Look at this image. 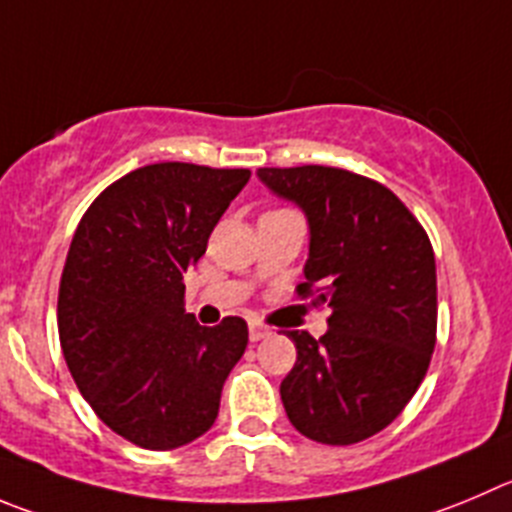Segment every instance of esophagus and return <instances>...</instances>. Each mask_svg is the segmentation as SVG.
I'll use <instances>...</instances> for the list:
<instances>
[{"instance_id":"obj_1","label":"esophagus","mask_w":512,"mask_h":512,"mask_svg":"<svg viewBox=\"0 0 512 512\" xmlns=\"http://www.w3.org/2000/svg\"><path fill=\"white\" fill-rule=\"evenodd\" d=\"M267 336H270V331H267L265 326H260V323H250V341L252 343L262 341V338H267Z\"/></svg>"}]
</instances>
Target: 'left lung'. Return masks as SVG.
I'll return each instance as SVG.
<instances>
[{
	"label": "left lung",
	"instance_id": "8db88e82",
	"mask_svg": "<svg viewBox=\"0 0 512 512\" xmlns=\"http://www.w3.org/2000/svg\"><path fill=\"white\" fill-rule=\"evenodd\" d=\"M310 224L298 298L328 305L326 336L288 331L295 366L280 384L288 419L321 444H356L389 427L422 384L437 343V267L407 204L336 166L260 169Z\"/></svg>",
	"mask_w": 512,
	"mask_h": 512
}]
</instances>
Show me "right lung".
<instances>
[{"instance_id": "add662e5", "label": "right lung", "mask_w": 512, "mask_h": 512, "mask_svg": "<svg viewBox=\"0 0 512 512\" xmlns=\"http://www.w3.org/2000/svg\"><path fill=\"white\" fill-rule=\"evenodd\" d=\"M250 169L164 161L100 191L62 267L65 364L103 424L143 450L194 442L219 414L247 323L204 328L184 310V272L207 252Z\"/></svg>"}]
</instances>
